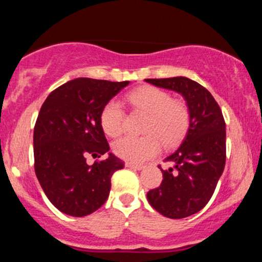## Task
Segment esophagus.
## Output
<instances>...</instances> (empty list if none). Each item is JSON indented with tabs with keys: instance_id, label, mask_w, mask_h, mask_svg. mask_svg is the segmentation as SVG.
<instances>
[{
	"instance_id": "esophagus-1",
	"label": "esophagus",
	"mask_w": 262,
	"mask_h": 262,
	"mask_svg": "<svg viewBox=\"0 0 262 262\" xmlns=\"http://www.w3.org/2000/svg\"><path fill=\"white\" fill-rule=\"evenodd\" d=\"M125 167H129V169H133V170H143L144 169L143 165L133 164V162H125Z\"/></svg>"
}]
</instances>
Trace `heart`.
I'll use <instances>...</instances> for the list:
<instances>
[{"label": "heart", "instance_id": "1", "mask_svg": "<svg viewBox=\"0 0 262 262\" xmlns=\"http://www.w3.org/2000/svg\"><path fill=\"white\" fill-rule=\"evenodd\" d=\"M134 110L148 114L144 127V137L119 138L113 143V152L123 160L140 164L158 155L161 141L166 146L175 145L182 139L189 125V111L181 101L158 87L145 86L128 95ZM125 113L117 100L107 102L101 113V124L104 133L117 137L122 133Z\"/></svg>", "mask_w": 262, "mask_h": 262}]
</instances>
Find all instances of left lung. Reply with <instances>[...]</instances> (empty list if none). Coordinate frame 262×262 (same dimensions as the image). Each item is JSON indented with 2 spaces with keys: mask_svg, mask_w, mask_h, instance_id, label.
<instances>
[{
  "mask_svg": "<svg viewBox=\"0 0 262 262\" xmlns=\"http://www.w3.org/2000/svg\"><path fill=\"white\" fill-rule=\"evenodd\" d=\"M151 85L181 93L189 111L182 144L165 159L162 182L146 193L149 203L165 217H189L208 203L225 165V122L221 107L207 89L187 77L146 79Z\"/></svg>",
  "mask_w": 262,
  "mask_h": 262,
  "instance_id": "obj_1",
  "label": "left lung"
}]
</instances>
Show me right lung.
<instances>
[{
    "label": "right lung",
    "instance_id": "right-lung-1",
    "mask_svg": "<svg viewBox=\"0 0 262 262\" xmlns=\"http://www.w3.org/2000/svg\"><path fill=\"white\" fill-rule=\"evenodd\" d=\"M129 81L79 77L59 86L44 101L33 135L35 175L60 212L85 217L103 206L114 171L124 162L112 152L92 165L86 158L110 150L101 113Z\"/></svg>",
    "mask_w": 262,
    "mask_h": 262
}]
</instances>
